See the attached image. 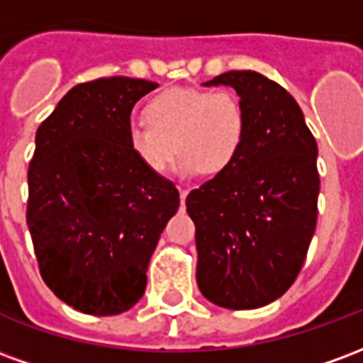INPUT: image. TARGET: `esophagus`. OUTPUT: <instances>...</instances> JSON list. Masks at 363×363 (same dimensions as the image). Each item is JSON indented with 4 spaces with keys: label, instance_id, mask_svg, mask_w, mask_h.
I'll return each mask as SVG.
<instances>
[{
    "label": "esophagus",
    "instance_id": "34e87169",
    "mask_svg": "<svg viewBox=\"0 0 363 363\" xmlns=\"http://www.w3.org/2000/svg\"><path fill=\"white\" fill-rule=\"evenodd\" d=\"M179 194H181V204L184 206V200H186V194H189V189H184V186H179Z\"/></svg>",
    "mask_w": 363,
    "mask_h": 363
}]
</instances>
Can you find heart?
Listing matches in <instances>:
<instances>
[{"label":"heart","mask_w":363,"mask_h":363,"mask_svg":"<svg viewBox=\"0 0 363 363\" xmlns=\"http://www.w3.org/2000/svg\"><path fill=\"white\" fill-rule=\"evenodd\" d=\"M145 122H132L126 143L138 163L161 174L181 153L179 173L218 177L233 167L247 138V111L231 91L169 87L147 101Z\"/></svg>","instance_id":"1"}]
</instances>
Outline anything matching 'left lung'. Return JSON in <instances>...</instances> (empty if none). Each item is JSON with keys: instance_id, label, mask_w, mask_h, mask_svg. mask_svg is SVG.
<instances>
[{"instance_id": "1", "label": "left lung", "mask_w": 363, "mask_h": 363, "mask_svg": "<svg viewBox=\"0 0 363 363\" xmlns=\"http://www.w3.org/2000/svg\"><path fill=\"white\" fill-rule=\"evenodd\" d=\"M247 111V138L231 169L186 196L196 225V281L212 303L257 309L296 281L317 225V142L281 85L257 72H228Z\"/></svg>"}]
</instances>
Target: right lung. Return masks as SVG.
<instances>
[{
    "label": "right lung",
    "mask_w": 363,
    "mask_h": 363,
    "mask_svg": "<svg viewBox=\"0 0 363 363\" xmlns=\"http://www.w3.org/2000/svg\"><path fill=\"white\" fill-rule=\"evenodd\" d=\"M157 83L101 77L79 83L36 130L27 225L40 276L87 315H118L145 291L159 235L181 198L130 153L134 104Z\"/></svg>",
    "instance_id": "obj_1"
}]
</instances>
